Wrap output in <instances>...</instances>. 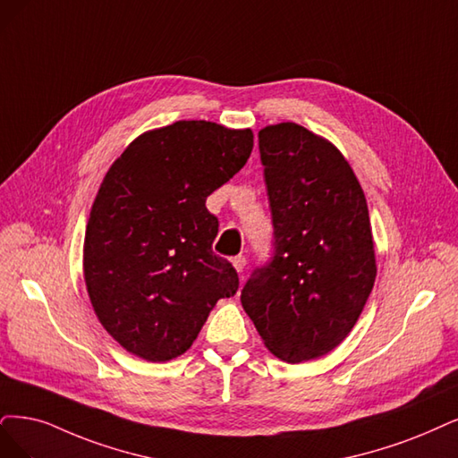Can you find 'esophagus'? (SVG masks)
<instances>
[{
    "instance_id": "esophagus-1",
    "label": "esophagus",
    "mask_w": 458,
    "mask_h": 458,
    "mask_svg": "<svg viewBox=\"0 0 458 458\" xmlns=\"http://www.w3.org/2000/svg\"><path fill=\"white\" fill-rule=\"evenodd\" d=\"M232 264H233V267L238 269V274H242L243 272V267H245V264H247V260H245V257H233L232 259Z\"/></svg>"
}]
</instances>
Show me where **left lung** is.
<instances>
[{
    "mask_svg": "<svg viewBox=\"0 0 458 458\" xmlns=\"http://www.w3.org/2000/svg\"><path fill=\"white\" fill-rule=\"evenodd\" d=\"M259 150L272 257L252 269L242 303L276 357L306 362L345 340L374 289L366 198L342 152L303 126L260 130Z\"/></svg>",
    "mask_w": 458,
    "mask_h": 458,
    "instance_id": "obj_1",
    "label": "left lung"
}]
</instances>
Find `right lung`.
<instances>
[{
  "mask_svg": "<svg viewBox=\"0 0 458 458\" xmlns=\"http://www.w3.org/2000/svg\"><path fill=\"white\" fill-rule=\"evenodd\" d=\"M250 150V130L179 121L140 135L109 167L84 235V281L99 323L135 357H179L216 300L238 293V272L213 252L206 199Z\"/></svg>",
  "mask_w": 458,
  "mask_h": 458,
  "instance_id": "1",
  "label": "right lung"
}]
</instances>
